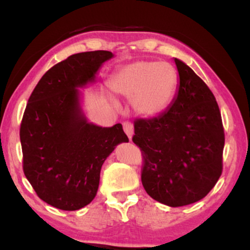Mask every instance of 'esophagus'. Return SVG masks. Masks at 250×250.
Here are the masks:
<instances>
[{
	"label": "esophagus",
	"instance_id": "esophagus-1",
	"mask_svg": "<svg viewBox=\"0 0 250 250\" xmlns=\"http://www.w3.org/2000/svg\"><path fill=\"white\" fill-rule=\"evenodd\" d=\"M123 130H125V133L127 134V136L129 137V140H131V136H133V133H134L133 123L129 122V121L123 122Z\"/></svg>",
	"mask_w": 250,
	"mask_h": 250
}]
</instances>
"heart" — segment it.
Wrapping results in <instances>:
<instances>
[{
  "label": "heart",
  "instance_id": "b5f03b06",
  "mask_svg": "<svg viewBox=\"0 0 250 250\" xmlns=\"http://www.w3.org/2000/svg\"><path fill=\"white\" fill-rule=\"evenodd\" d=\"M177 71L171 64L139 61L125 65L111 76L109 87L125 99H133L139 115L151 117L163 113L176 93Z\"/></svg>",
  "mask_w": 250,
  "mask_h": 250
}]
</instances>
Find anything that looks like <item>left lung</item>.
Segmentation results:
<instances>
[{
  "label": "left lung",
  "mask_w": 250,
  "mask_h": 250,
  "mask_svg": "<svg viewBox=\"0 0 250 250\" xmlns=\"http://www.w3.org/2000/svg\"><path fill=\"white\" fill-rule=\"evenodd\" d=\"M177 95L165 113L134 121L133 142L142 153L141 181L154 200L170 207L197 202L222 174L225 129L208 85L175 59Z\"/></svg>",
  "instance_id": "left-lung-1"
}]
</instances>
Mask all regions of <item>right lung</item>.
<instances>
[{
	"mask_svg": "<svg viewBox=\"0 0 250 250\" xmlns=\"http://www.w3.org/2000/svg\"><path fill=\"white\" fill-rule=\"evenodd\" d=\"M107 50L74 54L41 77L28 100L21 128L23 173L40 199L62 210L93 201L105 159L129 139L121 123L102 128L82 115L79 90L94 81Z\"/></svg>",
	"mask_w": 250,
	"mask_h": 250,
	"instance_id": "obj_1",
	"label": "right lung"
}]
</instances>
